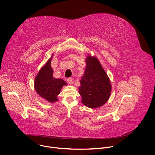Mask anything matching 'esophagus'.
Listing matches in <instances>:
<instances>
[{"mask_svg": "<svg viewBox=\"0 0 155 155\" xmlns=\"http://www.w3.org/2000/svg\"><path fill=\"white\" fill-rule=\"evenodd\" d=\"M67 82L70 85H72L73 83V78H69L67 79Z\"/></svg>", "mask_w": 155, "mask_h": 155, "instance_id": "esophagus-1", "label": "esophagus"}]
</instances>
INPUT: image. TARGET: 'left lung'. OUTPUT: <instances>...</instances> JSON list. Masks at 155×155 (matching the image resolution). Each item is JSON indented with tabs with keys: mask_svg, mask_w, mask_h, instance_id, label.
I'll return each mask as SVG.
<instances>
[{
	"mask_svg": "<svg viewBox=\"0 0 155 155\" xmlns=\"http://www.w3.org/2000/svg\"><path fill=\"white\" fill-rule=\"evenodd\" d=\"M85 61L86 68L81 79L79 93L85 106L95 109L108 101L111 91L110 81L95 57L88 55Z\"/></svg>",
	"mask_w": 155,
	"mask_h": 155,
	"instance_id": "8db88e82",
	"label": "left lung"
}]
</instances>
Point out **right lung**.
<instances>
[{
  "mask_svg": "<svg viewBox=\"0 0 155 155\" xmlns=\"http://www.w3.org/2000/svg\"><path fill=\"white\" fill-rule=\"evenodd\" d=\"M53 54L47 61L38 73L34 82V87L38 94L51 103L58 101V95L63 86L67 83L61 79H56L53 77V70L51 66Z\"/></svg>",
  "mask_w": 155,
  "mask_h": 155,
  "instance_id": "right-lung-1",
  "label": "right lung"
}]
</instances>
